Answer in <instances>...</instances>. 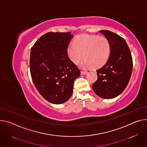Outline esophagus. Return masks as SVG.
Here are the masks:
<instances>
[{"mask_svg":"<svg viewBox=\"0 0 147 147\" xmlns=\"http://www.w3.org/2000/svg\"><path fill=\"white\" fill-rule=\"evenodd\" d=\"M87 73H88L87 71H81V72H80L81 75H85V74H86Z\"/></svg>","mask_w":147,"mask_h":147,"instance_id":"esophagus-1","label":"esophagus"}]
</instances>
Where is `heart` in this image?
<instances>
[{
    "label": "heart",
    "instance_id": "obj_1",
    "mask_svg": "<svg viewBox=\"0 0 147 147\" xmlns=\"http://www.w3.org/2000/svg\"><path fill=\"white\" fill-rule=\"evenodd\" d=\"M67 52L74 63H78L84 57L85 66L97 68L102 67L109 59L111 47L105 37L82 34L77 37L74 42L68 45Z\"/></svg>",
    "mask_w": 147,
    "mask_h": 147
}]
</instances>
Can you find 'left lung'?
<instances>
[{
  "label": "left lung",
  "instance_id": "obj_1",
  "mask_svg": "<svg viewBox=\"0 0 147 147\" xmlns=\"http://www.w3.org/2000/svg\"><path fill=\"white\" fill-rule=\"evenodd\" d=\"M110 42V57L97 69V79L92 85L94 93L104 99H113L121 94L127 86L133 71V59L125 40L109 30H101Z\"/></svg>",
  "mask_w": 147,
  "mask_h": 147
}]
</instances>
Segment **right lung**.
<instances>
[{
  "mask_svg": "<svg viewBox=\"0 0 147 147\" xmlns=\"http://www.w3.org/2000/svg\"><path fill=\"white\" fill-rule=\"evenodd\" d=\"M71 32H48L31 49L30 69L32 82L48 102L61 104L72 95L80 70L69 58L67 48Z\"/></svg>",
  "mask_w": 147,
  "mask_h": 147,
  "instance_id": "add662e5",
  "label": "right lung"
}]
</instances>
